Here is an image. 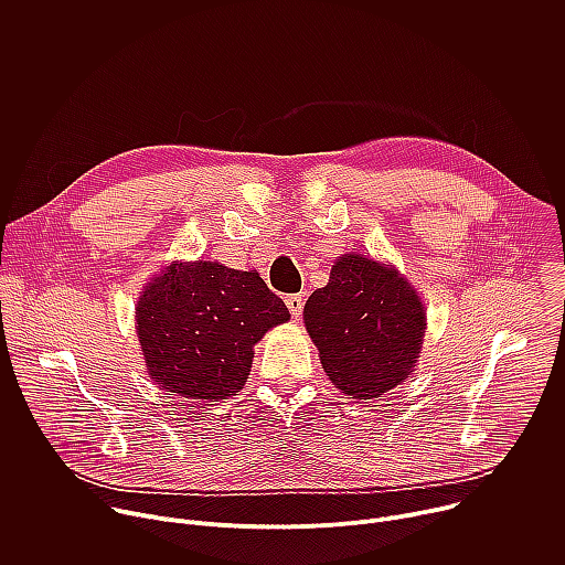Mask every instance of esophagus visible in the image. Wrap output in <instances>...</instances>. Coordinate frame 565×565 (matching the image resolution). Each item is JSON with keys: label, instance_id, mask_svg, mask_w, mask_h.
<instances>
[{"label": "esophagus", "instance_id": "1", "mask_svg": "<svg viewBox=\"0 0 565 565\" xmlns=\"http://www.w3.org/2000/svg\"><path fill=\"white\" fill-rule=\"evenodd\" d=\"M286 306H288L292 317H299L303 312V295H288Z\"/></svg>", "mask_w": 565, "mask_h": 565}]
</instances>
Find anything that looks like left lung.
I'll return each instance as SVG.
<instances>
[{"label": "left lung", "mask_w": 565, "mask_h": 565, "mask_svg": "<svg viewBox=\"0 0 565 565\" xmlns=\"http://www.w3.org/2000/svg\"><path fill=\"white\" fill-rule=\"evenodd\" d=\"M327 375L349 395L371 399L416 366L425 335V310L414 288L364 255H344L324 288L303 306Z\"/></svg>", "instance_id": "1"}]
</instances>
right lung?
Segmentation results:
<instances>
[{"mask_svg":"<svg viewBox=\"0 0 565 565\" xmlns=\"http://www.w3.org/2000/svg\"><path fill=\"white\" fill-rule=\"evenodd\" d=\"M138 338L153 382L190 399H225L246 384L262 335L288 308L257 273L174 264L138 301Z\"/></svg>","mask_w":565,"mask_h":565,"instance_id":"add662e5","label":"right lung"}]
</instances>
